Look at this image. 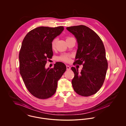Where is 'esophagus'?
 Returning <instances> with one entry per match:
<instances>
[{"instance_id":"esophagus-1","label":"esophagus","mask_w":126,"mask_h":126,"mask_svg":"<svg viewBox=\"0 0 126 126\" xmlns=\"http://www.w3.org/2000/svg\"><path fill=\"white\" fill-rule=\"evenodd\" d=\"M66 70H69L70 69V67L69 66H66Z\"/></svg>"}]
</instances>
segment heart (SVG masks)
I'll use <instances>...</instances> for the list:
<instances>
[{"instance_id": "heart-1", "label": "heart", "mask_w": 126, "mask_h": 126, "mask_svg": "<svg viewBox=\"0 0 126 126\" xmlns=\"http://www.w3.org/2000/svg\"><path fill=\"white\" fill-rule=\"evenodd\" d=\"M70 38H71V37H66V40L69 39ZM57 41V38H54V39L52 40L51 43V48H54L55 47ZM70 58H71V56L69 55L63 54V55H60V56L58 58V59L60 60L65 62H69L70 60Z\"/></svg>"}]
</instances>
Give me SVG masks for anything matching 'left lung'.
Instances as JSON below:
<instances>
[{"label": "left lung", "instance_id": "8db88e82", "mask_svg": "<svg viewBox=\"0 0 126 126\" xmlns=\"http://www.w3.org/2000/svg\"><path fill=\"white\" fill-rule=\"evenodd\" d=\"M77 39L78 49L73 63L83 65L81 73L72 67L75 76L72 84L80 95H92L100 90L108 69L105 49L101 39L93 30L83 25L66 27Z\"/></svg>", "mask_w": 126, "mask_h": 126}]
</instances>
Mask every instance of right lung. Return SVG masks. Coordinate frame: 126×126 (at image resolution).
Returning <instances> with one entry per match:
<instances>
[{
    "mask_svg": "<svg viewBox=\"0 0 126 126\" xmlns=\"http://www.w3.org/2000/svg\"><path fill=\"white\" fill-rule=\"evenodd\" d=\"M63 30V26L39 27L30 31L22 42L19 54L20 73L27 90L37 98L54 95L58 81L66 71V65L60 62L53 68L45 67L53 56L52 41Z\"/></svg>",
    "mask_w": 126,
    "mask_h": 126,
    "instance_id": "right-lung-1",
    "label": "right lung"
}]
</instances>
